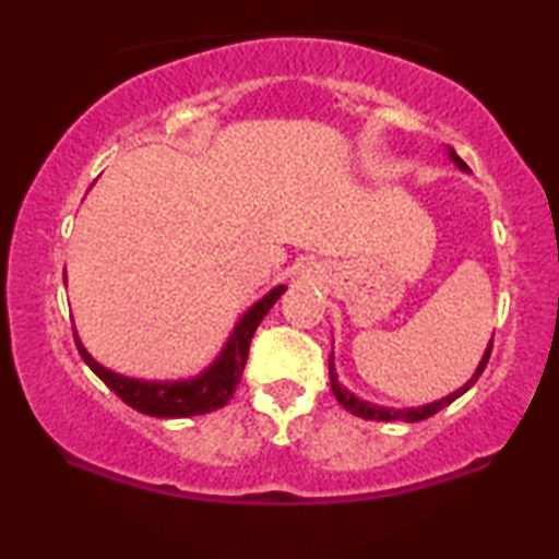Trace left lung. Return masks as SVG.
Returning <instances> with one entry per match:
<instances>
[{
  "label": "left lung",
  "instance_id": "1",
  "mask_svg": "<svg viewBox=\"0 0 559 559\" xmlns=\"http://www.w3.org/2000/svg\"><path fill=\"white\" fill-rule=\"evenodd\" d=\"M448 155H450V159H453V163L461 167L463 173H468V165L463 163L461 157L455 155V150L453 147H448ZM491 346H493V338L488 341V348H486V354H484V358H480L478 361V366H476V371H473V377L465 381V384L461 386V389H455L453 394H448V396H442V400H435V402H430V404H423V407H407V409H394V407H381V404H373V402H366V400H361V396H356L354 392H348L346 386L341 384L338 381V373H335V364H333V354H331V389H333V394H335V400H338L343 407H346L350 415H356V417H364V419H379V423H394V419H404V423H419V419H427V417H432L435 412H440V409H445L448 404H453L457 396H463L465 392H468V389L476 384L478 381V377L480 373H484V369H486V364H488V356H491Z\"/></svg>",
  "mask_w": 559,
  "mask_h": 559
}]
</instances>
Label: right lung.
I'll return each mask as SVG.
<instances>
[{"instance_id": "obj_1", "label": "right lung", "mask_w": 559, "mask_h": 559, "mask_svg": "<svg viewBox=\"0 0 559 559\" xmlns=\"http://www.w3.org/2000/svg\"><path fill=\"white\" fill-rule=\"evenodd\" d=\"M63 282H66V272H63ZM285 289H287L285 285L272 287L262 300L251 305V308L236 320L234 331L224 343V348H221V354L213 358L201 373H195V377H188V379L147 381V379L124 377V373L106 369V366L98 364L96 358L88 354L73 328L75 346H79V354L83 356V361L88 364V369L94 371L121 402H127L129 407L142 412V415L170 417V419L205 415V412L224 407V404L234 396L243 373V366H247L249 343L254 338V331L264 320L266 312L272 310V305L280 300Z\"/></svg>"}]
</instances>
